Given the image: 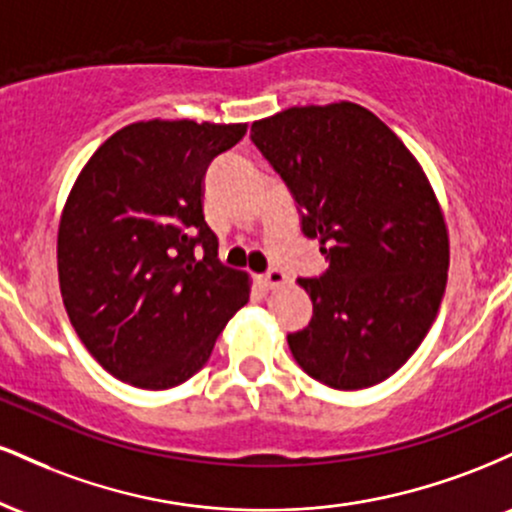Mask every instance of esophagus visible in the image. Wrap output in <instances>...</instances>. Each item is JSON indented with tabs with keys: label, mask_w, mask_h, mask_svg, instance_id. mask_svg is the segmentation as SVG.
Listing matches in <instances>:
<instances>
[{
	"label": "esophagus",
	"mask_w": 512,
	"mask_h": 512,
	"mask_svg": "<svg viewBox=\"0 0 512 512\" xmlns=\"http://www.w3.org/2000/svg\"><path fill=\"white\" fill-rule=\"evenodd\" d=\"M260 281H262L264 289H279V286L286 284V274L281 272V269L274 267V269H269L267 274H262Z\"/></svg>",
	"instance_id": "obj_1"
}]
</instances>
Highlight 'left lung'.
Wrapping results in <instances>:
<instances>
[{
	"label": "left lung",
	"mask_w": 512,
	"mask_h": 512,
	"mask_svg": "<svg viewBox=\"0 0 512 512\" xmlns=\"http://www.w3.org/2000/svg\"><path fill=\"white\" fill-rule=\"evenodd\" d=\"M250 137L330 262L298 279L313 320L289 334L293 358L334 390L383 383L424 342L448 284V228L424 168L349 101L281 110L252 122Z\"/></svg>",
	"instance_id": "1"
}]
</instances>
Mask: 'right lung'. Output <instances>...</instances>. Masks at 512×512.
Here are the masks:
<instances>
[{"mask_svg": "<svg viewBox=\"0 0 512 512\" xmlns=\"http://www.w3.org/2000/svg\"><path fill=\"white\" fill-rule=\"evenodd\" d=\"M245 132L134 122L98 146L69 192L57 233L62 301L91 356L122 383L168 390L190 380L248 303V274L219 262L202 209L209 163Z\"/></svg>", "mask_w": 512, "mask_h": 512, "instance_id": "add662e5", "label": "right lung"}]
</instances>
